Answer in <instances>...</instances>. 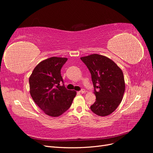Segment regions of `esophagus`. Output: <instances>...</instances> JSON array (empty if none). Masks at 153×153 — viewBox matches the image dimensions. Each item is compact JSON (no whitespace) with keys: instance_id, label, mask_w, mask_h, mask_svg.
<instances>
[{"instance_id":"esophagus-1","label":"esophagus","mask_w":153,"mask_h":153,"mask_svg":"<svg viewBox=\"0 0 153 153\" xmlns=\"http://www.w3.org/2000/svg\"><path fill=\"white\" fill-rule=\"evenodd\" d=\"M80 93H82V94H84V93H85V92H86V91L85 89H81L80 91Z\"/></svg>"}]
</instances>
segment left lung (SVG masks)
<instances>
[{
  "mask_svg": "<svg viewBox=\"0 0 153 153\" xmlns=\"http://www.w3.org/2000/svg\"><path fill=\"white\" fill-rule=\"evenodd\" d=\"M80 59L91 73L96 97L91 110L100 116L110 115L123 98L125 82L122 70L113 61L101 55L92 54Z\"/></svg>",
  "mask_w": 153,
  "mask_h": 153,
  "instance_id": "1",
  "label": "left lung"
}]
</instances>
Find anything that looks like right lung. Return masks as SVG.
<instances>
[{"label":"right lung","mask_w":153,"mask_h":153,"mask_svg":"<svg viewBox=\"0 0 153 153\" xmlns=\"http://www.w3.org/2000/svg\"><path fill=\"white\" fill-rule=\"evenodd\" d=\"M67 60L56 57L44 60L36 66L29 78L32 98L50 116L58 117L65 112L76 94L64 85L61 69Z\"/></svg>","instance_id":"add662e5"}]
</instances>
